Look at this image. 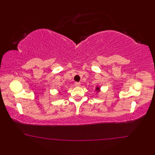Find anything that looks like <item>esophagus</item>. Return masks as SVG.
<instances>
[{
	"mask_svg": "<svg viewBox=\"0 0 155 155\" xmlns=\"http://www.w3.org/2000/svg\"><path fill=\"white\" fill-rule=\"evenodd\" d=\"M74 85L76 87H80L81 86V83H75Z\"/></svg>",
	"mask_w": 155,
	"mask_h": 155,
	"instance_id": "1",
	"label": "esophagus"
}]
</instances>
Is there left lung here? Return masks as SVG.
<instances>
[{"mask_svg": "<svg viewBox=\"0 0 155 155\" xmlns=\"http://www.w3.org/2000/svg\"><path fill=\"white\" fill-rule=\"evenodd\" d=\"M96 91H97L98 92L99 91V88H98V87H97V88H96Z\"/></svg>", "mask_w": 155, "mask_h": 155, "instance_id": "obj_1", "label": "left lung"}]
</instances>
